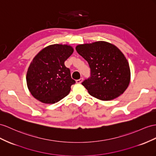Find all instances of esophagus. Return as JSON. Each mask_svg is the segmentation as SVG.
<instances>
[{"instance_id": "34e87169", "label": "esophagus", "mask_w": 156, "mask_h": 156, "mask_svg": "<svg viewBox=\"0 0 156 156\" xmlns=\"http://www.w3.org/2000/svg\"><path fill=\"white\" fill-rule=\"evenodd\" d=\"M82 81H83V78H81L80 79L77 80L76 81V82L77 83H80L82 82Z\"/></svg>"}]
</instances>
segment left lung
Returning a JSON list of instances; mask_svg holds the SVG:
<instances>
[{
	"mask_svg": "<svg viewBox=\"0 0 156 156\" xmlns=\"http://www.w3.org/2000/svg\"><path fill=\"white\" fill-rule=\"evenodd\" d=\"M76 50L89 64L91 77L82 84L91 96L109 101L124 93L130 81V70L119 48L99 41L78 45Z\"/></svg>",
	"mask_w": 156,
	"mask_h": 156,
	"instance_id": "8db88e82",
	"label": "left lung"
}]
</instances>
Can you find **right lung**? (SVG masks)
Wrapping results in <instances>:
<instances>
[{
    "instance_id": "add662e5",
    "label": "right lung",
    "mask_w": 156,
    "mask_h": 156,
    "mask_svg": "<svg viewBox=\"0 0 156 156\" xmlns=\"http://www.w3.org/2000/svg\"><path fill=\"white\" fill-rule=\"evenodd\" d=\"M73 47L62 44L47 46L35 55L26 75L28 90L33 96L43 103L53 104L69 94L72 79L65 61L73 53Z\"/></svg>"
}]
</instances>
